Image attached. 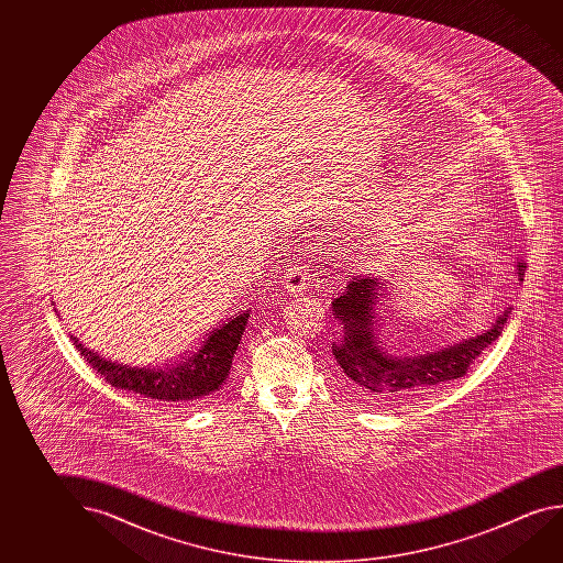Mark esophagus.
Returning <instances> with one entry per match:
<instances>
[{
	"mask_svg": "<svg viewBox=\"0 0 563 563\" xmlns=\"http://www.w3.org/2000/svg\"><path fill=\"white\" fill-rule=\"evenodd\" d=\"M283 283H285L286 292L302 295L308 288V271H306L305 265H290L286 268Z\"/></svg>",
	"mask_w": 563,
	"mask_h": 563,
	"instance_id": "obj_1",
	"label": "esophagus"
}]
</instances>
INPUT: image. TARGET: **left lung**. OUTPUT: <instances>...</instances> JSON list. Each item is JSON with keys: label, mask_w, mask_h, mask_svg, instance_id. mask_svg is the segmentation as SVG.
Returning <instances> with one entry per match:
<instances>
[{"label": "left lung", "mask_w": 563, "mask_h": 563, "mask_svg": "<svg viewBox=\"0 0 563 563\" xmlns=\"http://www.w3.org/2000/svg\"><path fill=\"white\" fill-rule=\"evenodd\" d=\"M526 263L518 261V280H525ZM387 278H351L332 302L338 338L332 343L338 365L335 383L360 402H388L395 398L424 397L453 378H460L479 360L505 330L510 306L493 325L467 340L440 347H410L398 330L388 325Z\"/></svg>", "instance_id": "left-lung-1"}]
</instances>
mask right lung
I'll use <instances>...</instances> for the list:
<instances>
[{
	"instance_id": "add662e5",
	"label": "right lung",
	"mask_w": 563,
	"mask_h": 563,
	"mask_svg": "<svg viewBox=\"0 0 563 563\" xmlns=\"http://www.w3.org/2000/svg\"><path fill=\"white\" fill-rule=\"evenodd\" d=\"M247 318L250 310H243L206 333L196 350L157 365L133 367L106 360L98 351L84 347L75 335H70V340L75 341L76 350L90 367L111 387L130 390L158 405L186 408L212 400L223 387L230 377L231 360L240 345Z\"/></svg>"
}]
</instances>
